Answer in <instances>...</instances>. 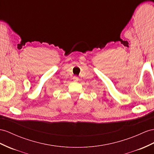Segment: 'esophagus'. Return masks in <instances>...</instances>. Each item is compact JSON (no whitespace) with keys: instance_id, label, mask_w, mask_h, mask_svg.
Returning <instances> with one entry per match:
<instances>
[{"instance_id":"34e87169","label":"esophagus","mask_w":154,"mask_h":154,"mask_svg":"<svg viewBox=\"0 0 154 154\" xmlns=\"http://www.w3.org/2000/svg\"><path fill=\"white\" fill-rule=\"evenodd\" d=\"M78 79H79V78H78L77 77H73V80H74L75 81H78Z\"/></svg>"}]
</instances>
